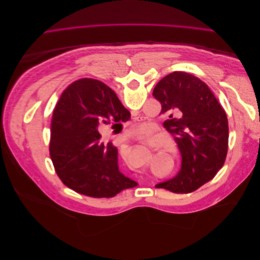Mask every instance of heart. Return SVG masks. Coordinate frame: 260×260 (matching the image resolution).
<instances>
[{
	"label": "heart",
	"mask_w": 260,
	"mask_h": 260,
	"mask_svg": "<svg viewBox=\"0 0 260 260\" xmlns=\"http://www.w3.org/2000/svg\"><path fill=\"white\" fill-rule=\"evenodd\" d=\"M139 133H141V135H146V133H148L147 125H142V127L139 129Z\"/></svg>",
	"instance_id": "heart-1"
}]
</instances>
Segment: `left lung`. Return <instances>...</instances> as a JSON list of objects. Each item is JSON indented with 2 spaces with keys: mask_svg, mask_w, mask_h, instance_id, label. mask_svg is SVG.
<instances>
[{
  "mask_svg": "<svg viewBox=\"0 0 260 260\" xmlns=\"http://www.w3.org/2000/svg\"><path fill=\"white\" fill-rule=\"evenodd\" d=\"M154 98L160 102L164 127L181 153L177 176L155 187L174 193H190L214 178L223 166L229 128L226 115L214 93L198 77L175 72L156 84ZM183 116L176 117V113Z\"/></svg>",
  "mask_w": 260,
  "mask_h": 260,
  "instance_id": "8db88e82",
  "label": "left lung"
}]
</instances>
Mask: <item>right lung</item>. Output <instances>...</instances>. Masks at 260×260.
I'll return each instance as SVG.
<instances>
[{
  "instance_id": "obj_1",
  "label": "right lung",
  "mask_w": 260,
  "mask_h": 260,
  "mask_svg": "<svg viewBox=\"0 0 260 260\" xmlns=\"http://www.w3.org/2000/svg\"><path fill=\"white\" fill-rule=\"evenodd\" d=\"M130 119L116 93L94 79H80L62 92L51 123L50 155L66 186L92 198H113L138 185L118 167V151L100 130Z\"/></svg>"
}]
</instances>
